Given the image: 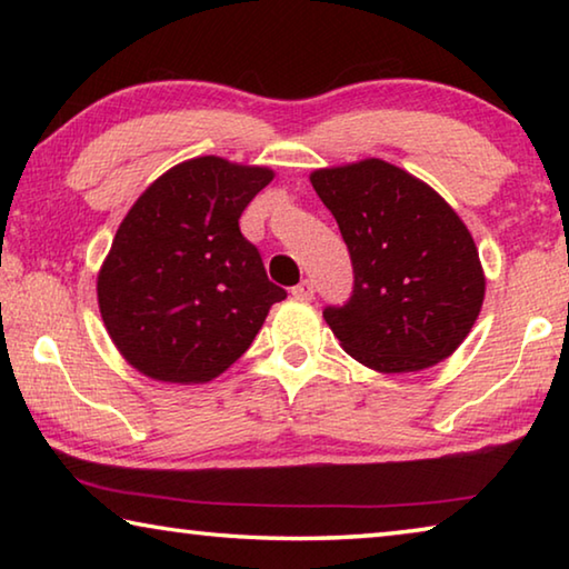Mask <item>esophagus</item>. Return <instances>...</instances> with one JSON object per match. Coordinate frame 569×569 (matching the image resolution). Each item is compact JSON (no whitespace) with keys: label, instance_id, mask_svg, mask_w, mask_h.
<instances>
[{"label":"esophagus","instance_id":"34e87169","mask_svg":"<svg viewBox=\"0 0 569 569\" xmlns=\"http://www.w3.org/2000/svg\"><path fill=\"white\" fill-rule=\"evenodd\" d=\"M291 296L298 298V301H311V298H313V283L306 278V281H301V283L291 288Z\"/></svg>","mask_w":569,"mask_h":569}]
</instances>
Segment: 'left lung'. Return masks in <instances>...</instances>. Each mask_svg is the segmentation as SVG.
Here are the masks:
<instances>
[{
    "label": "left lung",
    "instance_id": "1",
    "mask_svg": "<svg viewBox=\"0 0 569 569\" xmlns=\"http://www.w3.org/2000/svg\"><path fill=\"white\" fill-rule=\"evenodd\" d=\"M353 263V293L323 311L343 351L379 373L449 359L485 301L487 278L455 208L427 182L366 158L311 172Z\"/></svg>",
    "mask_w": 569,
    "mask_h": 569
}]
</instances>
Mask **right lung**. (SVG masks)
I'll return each mask as SVG.
<instances>
[{
	"instance_id": "1",
	"label": "right lung",
	"mask_w": 569,
	"mask_h": 569,
	"mask_svg": "<svg viewBox=\"0 0 569 569\" xmlns=\"http://www.w3.org/2000/svg\"><path fill=\"white\" fill-rule=\"evenodd\" d=\"M276 172L218 156L150 182L112 238L98 303L122 359L166 383H206L253 343L286 291L238 228Z\"/></svg>"
}]
</instances>
